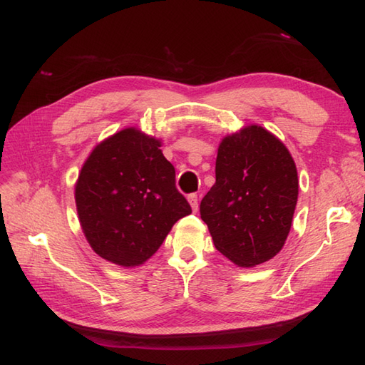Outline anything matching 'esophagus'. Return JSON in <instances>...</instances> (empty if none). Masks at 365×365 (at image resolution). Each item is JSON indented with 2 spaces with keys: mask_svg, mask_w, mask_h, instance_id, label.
<instances>
[{
  "mask_svg": "<svg viewBox=\"0 0 365 365\" xmlns=\"http://www.w3.org/2000/svg\"><path fill=\"white\" fill-rule=\"evenodd\" d=\"M188 202H190V205H191L192 211H194V212L197 211V208H199V197H197V194H190V195H188Z\"/></svg>",
  "mask_w": 365,
  "mask_h": 365,
  "instance_id": "1",
  "label": "esophagus"
}]
</instances>
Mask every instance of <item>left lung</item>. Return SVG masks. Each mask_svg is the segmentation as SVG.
I'll use <instances>...</instances> for the list:
<instances>
[{"instance_id":"left-lung-1","label":"left lung","mask_w":365,"mask_h":365,"mask_svg":"<svg viewBox=\"0 0 365 365\" xmlns=\"http://www.w3.org/2000/svg\"><path fill=\"white\" fill-rule=\"evenodd\" d=\"M297 188L292 155L267 129L248 126L223 138L216 183L200 202L214 247L239 267L274 257L292 228Z\"/></svg>"}]
</instances>
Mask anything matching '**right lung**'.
I'll use <instances>...</instances> for the list:
<instances>
[{
  "instance_id": "right-lung-1",
  "label": "right lung",
  "mask_w": 365,
  "mask_h": 365,
  "mask_svg": "<svg viewBox=\"0 0 365 365\" xmlns=\"http://www.w3.org/2000/svg\"><path fill=\"white\" fill-rule=\"evenodd\" d=\"M76 202L92 250L121 267L143 264L174 223L191 214L160 142L134 128L93 149L78 175Z\"/></svg>"
}]
</instances>
